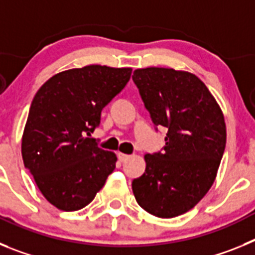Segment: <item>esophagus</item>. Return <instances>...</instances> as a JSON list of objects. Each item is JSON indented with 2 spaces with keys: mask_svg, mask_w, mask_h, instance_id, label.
I'll list each match as a JSON object with an SVG mask.
<instances>
[{
  "mask_svg": "<svg viewBox=\"0 0 255 255\" xmlns=\"http://www.w3.org/2000/svg\"><path fill=\"white\" fill-rule=\"evenodd\" d=\"M117 157H119L120 162H125V161H128V159H129L130 157H131V155H130V154H125V153H119V154H117Z\"/></svg>",
  "mask_w": 255,
  "mask_h": 255,
  "instance_id": "obj_1",
  "label": "esophagus"
}]
</instances>
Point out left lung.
Wrapping results in <instances>:
<instances>
[{
	"instance_id": "1",
	"label": "left lung",
	"mask_w": 255,
	"mask_h": 255,
	"mask_svg": "<svg viewBox=\"0 0 255 255\" xmlns=\"http://www.w3.org/2000/svg\"><path fill=\"white\" fill-rule=\"evenodd\" d=\"M155 126L167 128L162 152L145 154V172L132 180L143 209L172 218L194 208L215 181L226 147V124L208 88L194 74L164 67L132 75Z\"/></svg>"
}]
</instances>
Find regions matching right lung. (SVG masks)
<instances>
[{"label":"right lung","mask_w":255,"mask_h":255,"mask_svg":"<svg viewBox=\"0 0 255 255\" xmlns=\"http://www.w3.org/2000/svg\"><path fill=\"white\" fill-rule=\"evenodd\" d=\"M130 75V67L66 70L48 79L33 98L22 134V161L56 208H84L116 167V154L89 136L100 125L103 107L123 91Z\"/></svg>","instance_id":"right-lung-1"}]
</instances>
